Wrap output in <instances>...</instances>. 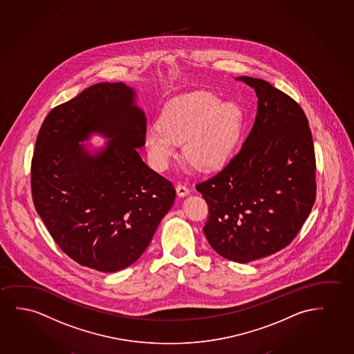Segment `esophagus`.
Returning a JSON list of instances; mask_svg holds the SVG:
<instances>
[{
  "label": "esophagus",
  "instance_id": "34e87169",
  "mask_svg": "<svg viewBox=\"0 0 354 354\" xmlns=\"http://www.w3.org/2000/svg\"><path fill=\"white\" fill-rule=\"evenodd\" d=\"M176 190H177V195L180 196V198H185V196H187V195L189 194L190 193L189 189H188V188H187V187L183 185H177Z\"/></svg>",
  "mask_w": 354,
  "mask_h": 354
}]
</instances>
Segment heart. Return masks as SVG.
<instances>
[{
  "label": "heart",
  "instance_id": "b5f03b06",
  "mask_svg": "<svg viewBox=\"0 0 354 354\" xmlns=\"http://www.w3.org/2000/svg\"><path fill=\"white\" fill-rule=\"evenodd\" d=\"M241 127L239 105L209 91H195L165 105L159 126L145 131V145L150 164L159 171L169 167L183 142L189 162L200 169H216L234 153Z\"/></svg>",
  "mask_w": 354,
  "mask_h": 354
}]
</instances>
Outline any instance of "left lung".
<instances>
[{"instance_id": "obj_1", "label": "left lung", "mask_w": 354, "mask_h": 354, "mask_svg": "<svg viewBox=\"0 0 354 354\" xmlns=\"http://www.w3.org/2000/svg\"><path fill=\"white\" fill-rule=\"evenodd\" d=\"M257 95V114L239 153L196 190L209 205L204 233L224 259L248 263L295 239L313 207L315 155L308 120L267 81L241 76Z\"/></svg>"}]
</instances>
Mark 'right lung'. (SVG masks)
I'll return each instance as SVG.
<instances>
[{
	"mask_svg": "<svg viewBox=\"0 0 354 354\" xmlns=\"http://www.w3.org/2000/svg\"><path fill=\"white\" fill-rule=\"evenodd\" d=\"M122 82L95 84L46 116L31 161L37 214L63 252L104 273L140 259L174 205L169 180L138 154L147 119ZM113 138L91 153L79 141Z\"/></svg>",
	"mask_w": 354,
	"mask_h": 354,
	"instance_id": "1",
	"label": "right lung"
}]
</instances>
